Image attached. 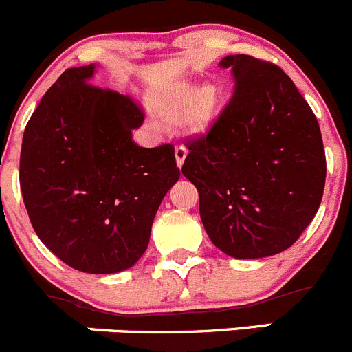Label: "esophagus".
I'll return each mask as SVG.
<instances>
[{"label": "esophagus", "instance_id": "esophagus-1", "mask_svg": "<svg viewBox=\"0 0 352 352\" xmlns=\"http://www.w3.org/2000/svg\"><path fill=\"white\" fill-rule=\"evenodd\" d=\"M175 155H176V164H177V168H183V162H184V159H186V155H188V151H186V147H183V145H177V147L175 148Z\"/></svg>", "mask_w": 352, "mask_h": 352}]
</instances>
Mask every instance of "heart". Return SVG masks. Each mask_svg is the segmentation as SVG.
I'll return each instance as SVG.
<instances>
[{
  "label": "heart",
  "instance_id": "heart-1",
  "mask_svg": "<svg viewBox=\"0 0 352 352\" xmlns=\"http://www.w3.org/2000/svg\"><path fill=\"white\" fill-rule=\"evenodd\" d=\"M222 106V90L215 83L200 85L191 80L169 83L154 97V109L168 123L183 124L191 133H205Z\"/></svg>",
  "mask_w": 352,
  "mask_h": 352
}]
</instances>
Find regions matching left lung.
I'll use <instances>...</instances> for the list:
<instances>
[{"mask_svg":"<svg viewBox=\"0 0 352 352\" xmlns=\"http://www.w3.org/2000/svg\"><path fill=\"white\" fill-rule=\"evenodd\" d=\"M234 96L204 137L186 142L183 175L200 195L210 241L234 258L293 246L320 207L327 162L318 121L277 65L248 54L219 63Z\"/></svg>","mask_w":352,"mask_h":352,"instance_id":"8db88e82","label":"left lung"}]
</instances>
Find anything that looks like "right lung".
Listing matches in <instances>:
<instances>
[{
    "label": "right lung",
    "instance_id": "1",
    "mask_svg": "<svg viewBox=\"0 0 352 352\" xmlns=\"http://www.w3.org/2000/svg\"><path fill=\"white\" fill-rule=\"evenodd\" d=\"M96 65L63 72L23 131L20 188L32 228L80 272L116 274L140 260L162 198L179 179L175 147H138L144 113L92 85Z\"/></svg>",
    "mask_w": 352,
    "mask_h": 352
}]
</instances>
